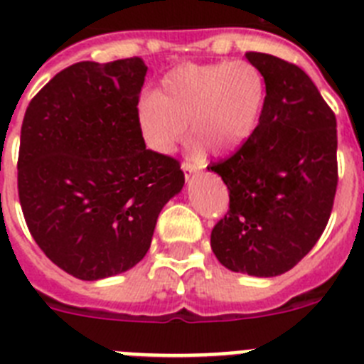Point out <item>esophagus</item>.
Listing matches in <instances>:
<instances>
[{"instance_id":"34e87169","label":"esophagus","mask_w":364,"mask_h":364,"mask_svg":"<svg viewBox=\"0 0 364 364\" xmlns=\"http://www.w3.org/2000/svg\"><path fill=\"white\" fill-rule=\"evenodd\" d=\"M181 168H183V172H185V178H186V179L194 178L196 173L200 172V168H198L196 164H191V163H183Z\"/></svg>"}]
</instances>
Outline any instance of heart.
Listing matches in <instances>:
<instances>
[{"label":"heart","mask_w":364,"mask_h":364,"mask_svg":"<svg viewBox=\"0 0 364 364\" xmlns=\"http://www.w3.org/2000/svg\"><path fill=\"white\" fill-rule=\"evenodd\" d=\"M267 100L264 73L251 62L183 64L168 71L137 106L150 150L170 154L191 132L214 154L242 146L258 128Z\"/></svg>","instance_id":"1"}]
</instances>
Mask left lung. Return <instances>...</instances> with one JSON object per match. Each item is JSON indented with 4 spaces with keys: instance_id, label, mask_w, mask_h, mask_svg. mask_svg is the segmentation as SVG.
Segmentation results:
<instances>
[{
    "instance_id": "obj_1",
    "label": "left lung",
    "mask_w": 364,
    "mask_h": 364,
    "mask_svg": "<svg viewBox=\"0 0 364 364\" xmlns=\"http://www.w3.org/2000/svg\"><path fill=\"white\" fill-rule=\"evenodd\" d=\"M267 82L255 134L208 164L229 188L210 247L235 273L277 277L295 267L326 229L337 191V121L299 65L245 53Z\"/></svg>"
}]
</instances>
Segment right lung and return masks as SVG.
<instances>
[{
    "label": "right lung",
    "instance_id": "1",
    "mask_svg": "<svg viewBox=\"0 0 364 364\" xmlns=\"http://www.w3.org/2000/svg\"><path fill=\"white\" fill-rule=\"evenodd\" d=\"M137 56L78 62L50 78L21 124L18 194L38 247L60 269L99 280L132 269L157 216L185 185L178 159L148 150Z\"/></svg>",
    "mask_w": 364,
    "mask_h": 364
}]
</instances>
